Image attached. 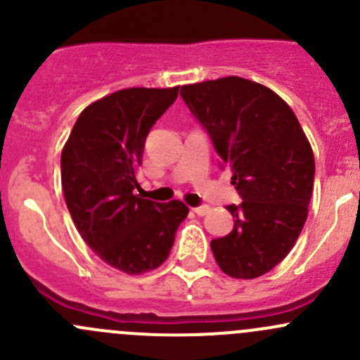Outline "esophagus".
Wrapping results in <instances>:
<instances>
[{
  "instance_id": "esophagus-1",
  "label": "esophagus",
  "mask_w": 360,
  "mask_h": 360,
  "mask_svg": "<svg viewBox=\"0 0 360 360\" xmlns=\"http://www.w3.org/2000/svg\"><path fill=\"white\" fill-rule=\"evenodd\" d=\"M209 209H210L209 205H198V207H193V209H191V210H193V212L197 214V216H205V214L209 212Z\"/></svg>"
}]
</instances>
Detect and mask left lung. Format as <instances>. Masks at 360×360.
<instances>
[{"label": "left lung", "instance_id": "1", "mask_svg": "<svg viewBox=\"0 0 360 360\" xmlns=\"http://www.w3.org/2000/svg\"><path fill=\"white\" fill-rule=\"evenodd\" d=\"M181 97L244 200L226 207L235 224L210 242L214 257L230 277H261L288 256L307 221L315 176L310 143L285 101L250 79L184 85Z\"/></svg>", "mask_w": 360, "mask_h": 360}]
</instances>
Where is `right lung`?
Returning <instances> with one entry per match:
<instances>
[{
    "label": "right lung",
    "instance_id": "add662e5",
    "mask_svg": "<svg viewBox=\"0 0 360 360\" xmlns=\"http://www.w3.org/2000/svg\"><path fill=\"white\" fill-rule=\"evenodd\" d=\"M174 89L118 90L82 111L60 155L69 214L89 248L112 268L137 275L169 257L188 216L183 202L136 195L137 167L151 127L177 99Z\"/></svg>",
    "mask_w": 360,
    "mask_h": 360
}]
</instances>
